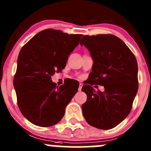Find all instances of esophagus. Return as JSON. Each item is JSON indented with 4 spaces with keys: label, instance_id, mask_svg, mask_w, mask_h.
I'll return each mask as SVG.
<instances>
[{
    "label": "esophagus",
    "instance_id": "obj_1",
    "mask_svg": "<svg viewBox=\"0 0 151 151\" xmlns=\"http://www.w3.org/2000/svg\"><path fill=\"white\" fill-rule=\"evenodd\" d=\"M82 86H83V84H81V83H80V84H79V89H78V90H79V91H80L81 90V88H82Z\"/></svg>",
    "mask_w": 151,
    "mask_h": 151
}]
</instances>
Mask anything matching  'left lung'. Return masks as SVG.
<instances>
[{
  "label": "left lung",
  "instance_id": "8db88e82",
  "mask_svg": "<svg viewBox=\"0 0 151 151\" xmlns=\"http://www.w3.org/2000/svg\"><path fill=\"white\" fill-rule=\"evenodd\" d=\"M80 45L93 59L89 80L81 91L87 96L82 105L86 122L99 129H111L131 112L138 89V64L135 55L122 40L110 34L84 35ZM105 86L96 93L92 86Z\"/></svg>",
  "mask_w": 151,
  "mask_h": 151
}]
</instances>
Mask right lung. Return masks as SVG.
<instances>
[{
	"mask_svg": "<svg viewBox=\"0 0 151 151\" xmlns=\"http://www.w3.org/2000/svg\"><path fill=\"white\" fill-rule=\"evenodd\" d=\"M82 35L46 29L20 50L13 84L19 109L35 125L48 127L60 122L77 92L79 84L58 86L51 77L65 68Z\"/></svg>",
	"mask_w": 151,
	"mask_h": 151,
	"instance_id": "1",
	"label": "right lung"
}]
</instances>
